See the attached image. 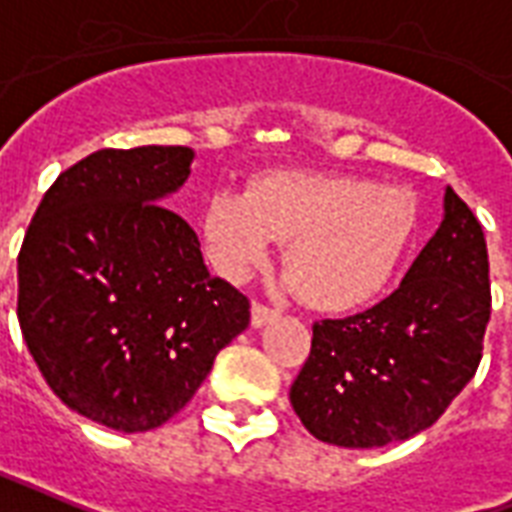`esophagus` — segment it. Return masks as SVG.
<instances>
[{
  "instance_id": "34e87169",
  "label": "esophagus",
  "mask_w": 512,
  "mask_h": 512,
  "mask_svg": "<svg viewBox=\"0 0 512 512\" xmlns=\"http://www.w3.org/2000/svg\"><path fill=\"white\" fill-rule=\"evenodd\" d=\"M276 317H279V311H276V308H268L263 306V303H252V327L268 325V322Z\"/></svg>"
}]
</instances>
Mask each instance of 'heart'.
<instances>
[{
	"label": "heart",
	"instance_id": "1",
	"mask_svg": "<svg viewBox=\"0 0 512 512\" xmlns=\"http://www.w3.org/2000/svg\"><path fill=\"white\" fill-rule=\"evenodd\" d=\"M419 230L411 190L351 174L276 171L247 195L217 193L204 209L214 268L233 282L284 244V271L303 303L343 314L376 300L395 279Z\"/></svg>",
	"mask_w": 512,
	"mask_h": 512
}]
</instances>
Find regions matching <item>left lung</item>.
Listing matches in <instances>:
<instances>
[{
    "mask_svg": "<svg viewBox=\"0 0 512 512\" xmlns=\"http://www.w3.org/2000/svg\"><path fill=\"white\" fill-rule=\"evenodd\" d=\"M491 317L489 252L478 217L446 187L443 222L389 298L314 325L290 389L322 443L376 448L408 440L446 413L483 357Z\"/></svg>",
    "mask_w": 512,
    "mask_h": 512,
    "instance_id": "8db88e82",
    "label": "left lung"
}]
</instances>
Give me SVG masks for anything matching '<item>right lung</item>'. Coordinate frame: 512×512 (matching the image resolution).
Listing matches in <instances>:
<instances>
[{"mask_svg":"<svg viewBox=\"0 0 512 512\" xmlns=\"http://www.w3.org/2000/svg\"><path fill=\"white\" fill-rule=\"evenodd\" d=\"M190 147L99 150L58 174L18 255L23 341L56 397L117 432L166 424L249 325L201 241L163 206Z\"/></svg>","mask_w":512,"mask_h":512,"instance_id":"obj_1","label":"right lung"}]
</instances>
